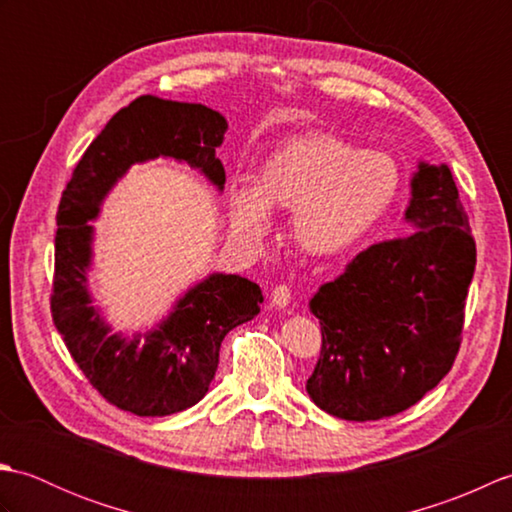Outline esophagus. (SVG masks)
Here are the masks:
<instances>
[{
  "label": "esophagus",
  "instance_id": "esophagus-1",
  "mask_svg": "<svg viewBox=\"0 0 512 512\" xmlns=\"http://www.w3.org/2000/svg\"><path fill=\"white\" fill-rule=\"evenodd\" d=\"M290 288L288 286H275V290H273V295H270V299H273V306H277V308H286L288 303H290Z\"/></svg>",
  "mask_w": 512,
  "mask_h": 512
}]
</instances>
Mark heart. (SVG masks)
Returning <instances> with one entry per match:
<instances>
[{"mask_svg": "<svg viewBox=\"0 0 512 512\" xmlns=\"http://www.w3.org/2000/svg\"><path fill=\"white\" fill-rule=\"evenodd\" d=\"M398 162L336 134H303L268 156L253 184L228 189V220L244 242H262L270 209L292 211V233L310 255L328 257L374 231L400 193Z\"/></svg>", "mask_w": 512, "mask_h": 512, "instance_id": "1", "label": "heart"}]
</instances>
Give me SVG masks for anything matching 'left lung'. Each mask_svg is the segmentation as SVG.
Instances as JSON below:
<instances>
[{"label": "left lung", "instance_id": "8db88e82", "mask_svg": "<svg viewBox=\"0 0 512 512\" xmlns=\"http://www.w3.org/2000/svg\"><path fill=\"white\" fill-rule=\"evenodd\" d=\"M405 220L418 231L369 246L310 299L323 343L306 389L330 416H396L458 356L475 239L447 165L420 162Z\"/></svg>", "mask_w": 512, "mask_h": 512}]
</instances>
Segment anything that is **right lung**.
Returning <instances> with one entry per match:
<instances>
[{"mask_svg": "<svg viewBox=\"0 0 512 512\" xmlns=\"http://www.w3.org/2000/svg\"><path fill=\"white\" fill-rule=\"evenodd\" d=\"M226 129V118L211 107L145 94L110 118L61 195L52 321L92 387L114 407L136 416H171L204 398L224 336L257 317L262 288L246 277L213 273L184 292L154 330L112 334L101 310L92 306L88 288L94 242L90 222L129 167L160 156L187 162L222 191L226 173L215 149Z\"/></svg>", "mask_w": 512, "mask_h": 512, "instance_id": "add662e5", "label": "right lung"}]
</instances>
